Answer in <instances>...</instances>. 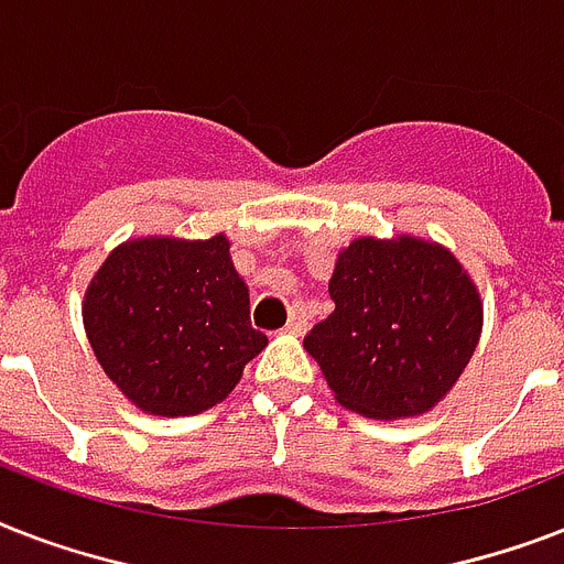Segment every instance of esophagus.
I'll return each instance as SVG.
<instances>
[{
  "label": "esophagus",
  "instance_id": "34e87169",
  "mask_svg": "<svg viewBox=\"0 0 564 564\" xmlns=\"http://www.w3.org/2000/svg\"><path fill=\"white\" fill-rule=\"evenodd\" d=\"M310 327V316L304 307H292L290 310V322H286V334L292 336H304Z\"/></svg>",
  "mask_w": 564,
  "mask_h": 564
}]
</instances>
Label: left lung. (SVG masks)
<instances>
[{
  "mask_svg": "<svg viewBox=\"0 0 564 564\" xmlns=\"http://www.w3.org/2000/svg\"><path fill=\"white\" fill-rule=\"evenodd\" d=\"M336 310L304 348L345 410L415 419L445 398L482 334L477 283L433 239L357 237L330 274Z\"/></svg>",
  "mask_w": 564,
  "mask_h": 564,
  "instance_id": "left-lung-1",
  "label": "left lung"
}]
</instances>
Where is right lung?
Listing matches in <instances>:
<instances>
[{"mask_svg": "<svg viewBox=\"0 0 564 564\" xmlns=\"http://www.w3.org/2000/svg\"><path fill=\"white\" fill-rule=\"evenodd\" d=\"M248 313L225 234L128 239L93 274L82 304L105 375L137 410L163 419L210 410L234 392L269 345Z\"/></svg>", "mask_w": 564, "mask_h": 564, "instance_id": "add662e5", "label": "right lung"}]
</instances>
